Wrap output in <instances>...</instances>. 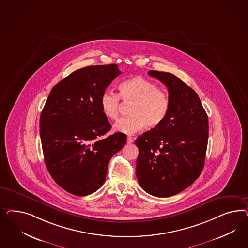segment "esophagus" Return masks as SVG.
<instances>
[{
  "mask_svg": "<svg viewBox=\"0 0 248 248\" xmlns=\"http://www.w3.org/2000/svg\"><path fill=\"white\" fill-rule=\"evenodd\" d=\"M134 141H135V138L129 135V136L127 137V143H132L133 142H134Z\"/></svg>",
  "mask_w": 248,
  "mask_h": 248,
  "instance_id": "obj_1",
  "label": "esophagus"
}]
</instances>
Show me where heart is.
<instances>
[{
	"label": "heart",
	"mask_w": 248,
	"mask_h": 248,
	"mask_svg": "<svg viewBox=\"0 0 248 248\" xmlns=\"http://www.w3.org/2000/svg\"><path fill=\"white\" fill-rule=\"evenodd\" d=\"M120 97L124 102H133L130 107L131 115L118 121L113 129L127 135L135 134L146 124L158 127L167 117L170 100L166 92L157 87L150 80L135 76L119 84V95L105 92L100 98V106L105 117L116 120L119 116Z\"/></svg>",
	"instance_id": "obj_1"
}]
</instances>
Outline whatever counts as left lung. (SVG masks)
I'll use <instances>...</instances> for the list:
<instances>
[{
	"label": "left lung",
	"mask_w": 248,
	"mask_h": 248,
	"mask_svg": "<svg viewBox=\"0 0 248 248\" xmlns=\"http://www.w3.org/2000/svg\"><path fill=\"white\" fill-rule=\"evenodd\" d=\"M168 89L165 120L135 140L136 176L143 190L157 197L176 195L203 171L208 142V117L197 93L170 73L149 71Z\"/></svg>",
	"instance_id": "obj_1"
}]
</instances>
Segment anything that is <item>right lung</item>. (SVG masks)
<instances>
[{"label": "right lung", "mask_w": 248, "mask_h": 248, "mask_svg": "<svg viewBox=\"0 0 248 248\" xmlns=\"http://www.w3.org/2000/svg\"><path fill=\"white\" fill-rule=\"evenodd\" d=\"M117 64L76 70L53 86L40 117L45 165L53 180L72 195L84 196L105 183L110 159L126 143L115 133L100 98L120 75Z\"/></svg>", "instance_id": "right-lung-1"}]
</instances>
